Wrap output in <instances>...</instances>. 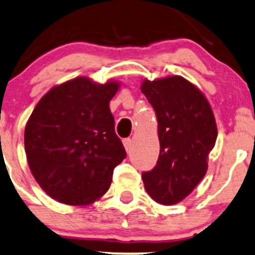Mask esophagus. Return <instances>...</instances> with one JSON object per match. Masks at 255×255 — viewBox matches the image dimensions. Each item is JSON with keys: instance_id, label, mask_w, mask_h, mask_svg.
Returning <instances> with one entry per match:
<instances>
[{"instance_id": "1", "label": "esophagus", "mask_w": 255, "mask_h": 255, "mask_svg": "<svg viewBox=\"0 0 255 255\" xmlns=\"http://www.w3.org/2000/svg\"><path fill=\"white\" fill-rule=\"evenodd\" d=\"M123 145H125L126 151L129 152L130 149H132V139H129V138L125 139V140H123Z\"/></svg>"}]
</instances>
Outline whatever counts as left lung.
I'll list each match as a JSON object with an SVG mask.
<instances>
[{
    "mask_svg": "<svg viewBox=\"0 0 255 255\" xmlns=\"http://www.w3.org/2000/svg\"><path fill=\"white\" fill-rule=\"evenodd\" d=\"M140 90L155 110L160 140L156 166L141 175L144 187L159 204H177L208 171L218 138L215 116L204 94L181 76L144 79Z\"/></svg>",
    "mask_w": 255,
    "mask_h": 255,
    "instance_id": "8db88e82",
    "label": "left lung"
}]
</instances>
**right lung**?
Returning <instances> with one entry per match:
<instances>
[{
    "label": "right lung",
    "instance_id": "add662e5",
    "mask_svg": "<svg viewBox=\"0 0 255 255\" xmlns=\"http://www.w3.org/2000/svg\"><path fill=\"white\" fill-rule=\"evenodd\" d=\"M120 85L78 77L51 88L31 112L24 130L26 160L52 199L89 205L109 191L114 168L127 155L110 110Z\"/></svg>",
    "mask_w": 255,
    "mask_h": 255
}]
</instances>
